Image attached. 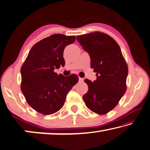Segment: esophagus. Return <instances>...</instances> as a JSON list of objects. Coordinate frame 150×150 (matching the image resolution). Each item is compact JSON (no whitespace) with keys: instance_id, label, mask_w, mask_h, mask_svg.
<instances>
[{"instance_id":"esophagus-1","label":"esophagus","mask_w":150,"mask_h":150,"mask_svg":"<svg viewBox=\"0 0 150 150\" xmlns=\"http://www.w3.org/2000/svg\"><path fill=\"white\" fill-rule=\"evenodd\" d=\"M83 81H84V78H79V82H83Z\"/></svg>"}]
</instances>
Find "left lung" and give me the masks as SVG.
Segmentation results:
<instances>
[{"mask_svg": "<svg viewBox=\"0 0 150 150\" xmlns=\"http://www.w3.org/2000/svg\"><path fill=\"white\" fill-rule=\"evenodd\" d=\"M76 39L89 54L91 68L96 80L85 79L88 90L83 96L91 111L103 115L114 108L126 90L128 68L121 49L111 36L100 32L77 36Z\"/></svg>", "mask_w": 150, "mask_h": 150, "instance_id": "obj_1", "label": "left lung"}]
</instances>
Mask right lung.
<instances>
[{
	"mask_svg": "<svg viewBox=\"0 0 150 150\" xmlns=\"http://www.w3.org/2000/svg\"><path fill=\"white\" fill-rule=\"evenodd\" d=\"M75 40V36L62 34L44 38L32 47L22 66V92L29 105L42 114L62 108L68 92L78 82L77 75L64 76L54 72L64 66V50Z\"/></svg>",
	"mask_w": 150,
	"mask_h": 150,
	"instance_id": "obj_1",
	"label": "right lung"
}]
</instances>
